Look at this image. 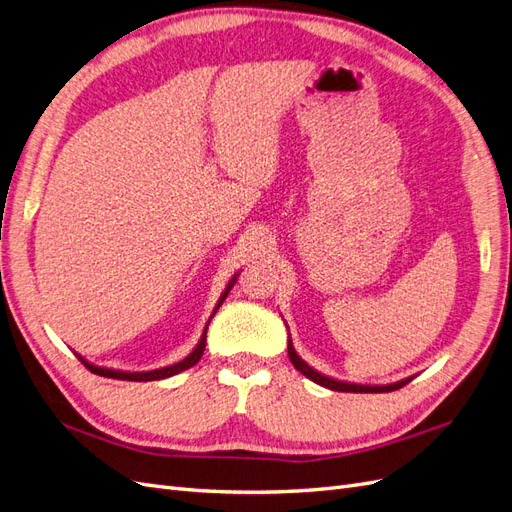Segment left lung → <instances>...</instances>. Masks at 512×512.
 <instances>
[{
  "label": "left lung",
  "mask_w": 512,
  "mask_h": 512,
  "mask_svg": "<svg viewBox=\"0 0 512 512\" xmlns=\"http://www.w3.org/2000/svg\"><path fill=\"white\" fill-rule=\"evenodd\" d=\"M288 357L290 362H293V366L301 372V375H306L310 381L323 385V388L327 390H336V392H364V394H379V392H394L398 388H403V385H407L411 381L409 379H403V381H396V383H390V385H359V383H347V381H336L331 377H325L321 375L319 370H314L312 366H308L303 359L297 355L295 347H293V340H290L288 336Z\"/></svg>",
  "instance_id": "obj_1"
}]
</instances>
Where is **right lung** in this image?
<instances>
[{"instance_id": "1", "label": "right lung", "mask_w": 512, "mask_h": 512, "mask_svg": "<svg viewBox=\"0 0 512 512\" xmlns=\"http://www.w3.org/2000/svg\"><path fill=\"white\" fill-rule=\"evenodd\" d=\"M237 275H239V273H237ZM237 275H234V278L228 282V286H226V290L222 293V297H219L217 306H215V310H213V314H211V319L215 316V312L219 310V306H222V303H224V299L228 297V293H230V288L234 286V282H237ZM211 319H209V323H211ZM209 323H206V327H204V331H202V338H200L198 344H196V349H193V351L183 359V362L172 364V366H165V368L146 370V372H127V370H114V368L94 366V364H90L88 359H84L81 355H79V359H81V364H84L90 372H94V375L109 377V379H122V381H159V379H168V377H174V375H178V372H183V370H187V368H191V366H196V364L200 362V357H202L204 347H206V329H209Z\"/></svg>"}]
</instances>
